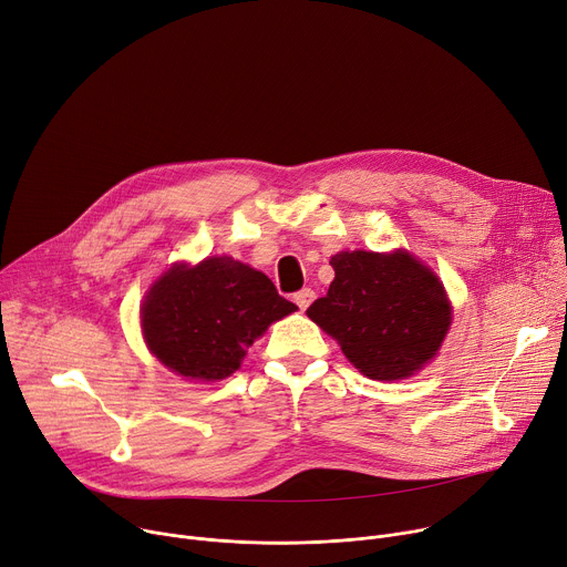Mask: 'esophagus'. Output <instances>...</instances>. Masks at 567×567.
Instances as JSON below:
<instances>
[{
  "label": "esophagus",
  "instance_id": "esophagus-1",
  "mask_svg": "<svg viewBox=\"0 0 567 567\" xmlns=\"http://www.w3.org/2000/svg\"><path fill=\"white\" fill-rule=\"evenodd\" d=\"M295 303L301 308V310H306L308 306H310V301L316 299V292H312L310 288H303V290H299V292H295Z\"/></svg>",
  "mask_w": 567,
  "mask_h": 567
}]
</instances>
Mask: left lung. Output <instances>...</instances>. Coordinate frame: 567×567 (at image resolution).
<instances>
[{"label": "left lung", "instance_id": "8db88e82", "mask_svg": "<svg viewBox=\"0 0 567 567\" xmlns=\"http://www.w3.org/2000/svg\"><path fill=\"white\" fill-rule=\"evenodd\" d=\"M336 279L306 316L338 340L349 362L373 381H403L442 347L453 308L439 277L410 251H340Z\"/></svg>", "mask_w": 567, "mask_h": 567}]
</instances>
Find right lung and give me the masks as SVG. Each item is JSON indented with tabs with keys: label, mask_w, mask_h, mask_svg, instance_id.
I'll use <instances>...</instances> for the list:
<instances>
[{
	"label": "right lung",
	"mask_w": 567,
	"mask_h": 567,
	"mask_svg": "<svg viewBox=\"0 0 567 567\" xmlns=\"http://www.w3.org/2000/svg\"><path fill=\"white\" fill-rule=\"evenodd\" d=\"M297 306L259 270L231 257L175 264L146 292L142 331L155 358L192 381L231 375L247 349Z\"/></svg>",
	"instance_id": "obj_1"
}]
</instances>
